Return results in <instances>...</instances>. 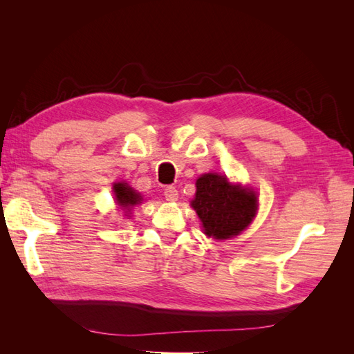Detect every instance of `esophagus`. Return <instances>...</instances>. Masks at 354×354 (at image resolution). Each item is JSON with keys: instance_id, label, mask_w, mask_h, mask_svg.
I'll return each instance as SVG.
<instances>
[{"instance_id": "esophagus-1", "label": "esophagus", "mask_w": 354, "mask_h": 354, "mask_svg": "<svg viewBox=\"0 0 354 354\" xmlns=\"http://www.w3.org/2000/svg\"><path fill=\"white\" fill-rule=\"evenodd\" d=\"M164 196H165L167 201H177L178 192H177V189L174 186H167L164 189Z\"/></svg>"}]
</instances>
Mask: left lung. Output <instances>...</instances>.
<instances>
[{
	"instance_id": "1",
	"label": "left lung",
	"mask_w": 354,
	"mask_h": 354,
	"mask_svg": "<svg viewBox=\"0 0 354 354\" xmlns=\"http://www.w3.org/2000/svg\"><path fill=\"white\" fill-rule=\"evenodd\" d=\"M205 234L216 239L236 236L248 227L257 211L252 190L230 185L218 174H203L196 180V195L192 201Z\"/></svg>"
}]
</instances>
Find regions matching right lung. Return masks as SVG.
Returning a JSON list of instances; mask_svg holds the SVG:
<instances>
[{
  "label": "right lung",
  "mask_w": 354,
  "mask_h": 354,
  "mask_svg": "<svg viewBox=\"0 0 354 354\" xmlns=\"http://www.w3.org/2000/svg\"><path fill=\"white\" fill-rule=\"evenodd\" d=\"M113 190H115V196H116L118 203H120V205L124 208L134 207L136 203L142 201V196L136 194V192L127 183H116L113 186Z\"/></svg>",
  "instance_id": "obj_1"
}]
</instances>
